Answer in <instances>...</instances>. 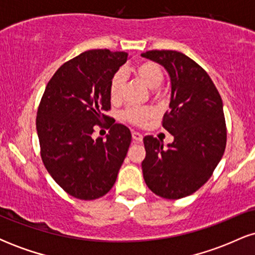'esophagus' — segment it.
<instances>
[{
  "mask_svg": "<svg viewBox=\"0 0 255 255\" xmlns=\"http://www.w3.org/2000/svg\"><path fill=\"white\" fill-rule=\"evenodd\" d=\"M131 137H133L134 141H136V142L142 141V135L140 133H137V131H131Z\"/></svg>",
  "mask_w": 255,
  "mask_h": 255,
  "instance_id": "1",
  "label": "esophagus"
}]
</instances>
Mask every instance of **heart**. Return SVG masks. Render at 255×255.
Returning <instances> with one entry per match:
<instances>
[{
	"mask_svg": "<svg viewBox=\"0 0 255 255\" xmlns=\"http://www.w3.org/2000/svg\"><path fill=\"white\" fill-rule=\"evenodd\" d=\"M134 75L142 81L148 89L156 90L160 86L164 80V73L157 63L152 61H144L136 64L133 69ZM124 93V73L116 72L110 79L109 83V96L113 103H119L122 99ZM154 113L151 108H129L122 114V120L128 124L142 127L148 120L153 118Z\"/></svg>",
	"mask_w": 255,
	"mask_h": 255,
	"instance_id": "b5f03b06",
	"label": "heart"
}]
</instances>
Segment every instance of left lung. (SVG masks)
I'll use <instances>...</instances> for the list:
<instances>
[{
  "mask_svg": "<svg viewBox=\"0 0 255 255\" xmlns=\"http://www.w3.org/2000/svg\"><path fill=\"white\" fill-rule=\"evenodd\" d=\"M142 57L164 66L170 75V110L163 116L162 126L174 135L168 147L157 137H144L142 174L154 194L175 200L204 186L223 157V103L206 71L182 52L151 50Z\"/></svg>",
  "mask_w": 255,
  "mask_h": 255,
  "instance_id": "1",
  "label": "left lung"
}]
</instances>
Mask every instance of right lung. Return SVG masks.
Masks as SVG:
<instances>
[{"instance_id":"1","label":"right lung","mask_w":255,"mask_h":255,"mask_svg":"<svg viewBox=\"0 0 255 255\" xmlns=\"http://www.w3.org/2000/svg\"><path fill=\"white\" fill-rule=\"evenodd\" d=\"M125 51L95 49L63 63L46 85L37 111L40 157L64 192L95 200L110 191L127 156L131 134L108 122L107 140L92 139L110 116V79L127 61Z\"/></svg>"}]
</instances>
